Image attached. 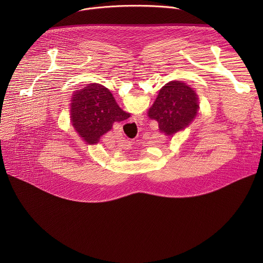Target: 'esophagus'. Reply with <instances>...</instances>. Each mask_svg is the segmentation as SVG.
Here are the masks:
<instances>
[{
    "mask_svg": "<svg viewBox=\"0 0 263 263\" xmlns=\"http://www.w3.org/2000/svg\"><path fill=\"white\" fill-rule=\"evenodd\" d=\"M125 145H126V146H129V145H131V142H130V141H127V142L125 143Z\"/></svg>",
    "mask_w": 263,
    "mask_h": 263,
    "instance_id": "34e87169",
    "label": "esophagus"
}]
</instances>
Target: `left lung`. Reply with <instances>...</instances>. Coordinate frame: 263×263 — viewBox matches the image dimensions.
Listing matches in <instances>:
<instances>
[{"label": "left lung", "mask_w": 263, "mask_h": 263, "mask_svg": "<svg viewBox=\"0 0 263 263\" xmlns=\"http://www.w3.org/2000/svg\"><path fill=\"white\" fill-rule=\"evenodd\" d=\"M198 108L196 91L185 83L172 81L160 89L148 110V117L158 122L161 132L173 135L191 124L197 116Z\"/></svg>", "instance_id": "1"}]
</instances>
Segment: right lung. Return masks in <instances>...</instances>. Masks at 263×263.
<instances>
[{
	"mask_svg": "<svg viewBox=\"0 0 263 263\" xmlns=\"http://www.w3.org/2000/svg\"><path fill=\"white\" fill-rule=\"evenodd\" d=\"M72 97V124L88 143H97L115 122H122L130 117L119 107L112 93L103 85L90 84Z\"/></svg>",
	"mask_w": 263,
	"mask_h": 263,
	"instance_id": "right-lung-1",
	"label": "right lung"
}]
</instances>
